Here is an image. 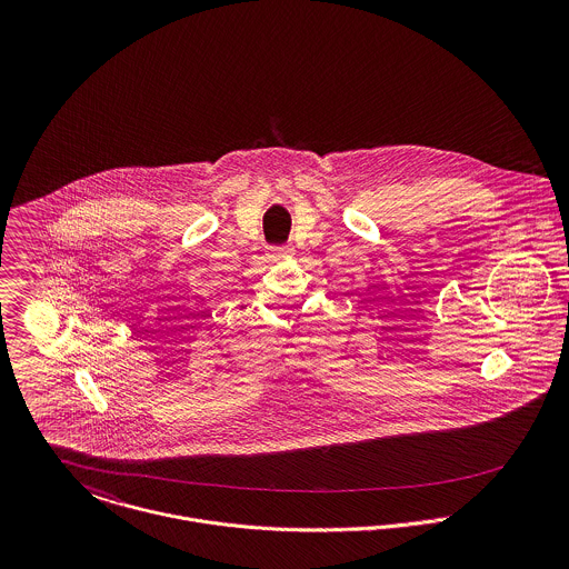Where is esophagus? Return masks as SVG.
<instances>
[{"instance_id": "1", "label": "esophagus", "mask_w": 569, "mask_h": 569, "mask_svg": "<svg viewBox=\"0 0 569 569\" xmlns=\"http://www.w3.org/2000/svg\"><path fill=\"white\" fill-rule=\"evenodd\" d=\"M289 251V247H273L271 249V258H280V256H284Z\"/></svg>"}]
</instances>
